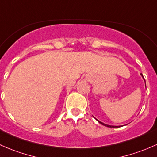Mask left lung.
I'll use <instances>...</instances> for the list:
<instances>
[{"label":"left lung","instance_id":"1","mask_svg":"<svg viewBox=\"0 0 157 157\" xmlns=\"http://www.w3.org/2000/svg\"><path fill=\"white\" fill-rule=\"evenodd\" d=\"M140 75H141L142 76H143V75H142V74H140ZM145 85H146V84H145ZM98 122H99L100 123H101V124H102V125H105V126H106V127H109V128H118V126H113V125H106V124L103 123V122H100V121H98Z\"/></svg>","mask_w":157,"mask_h":157}]
</instances>
